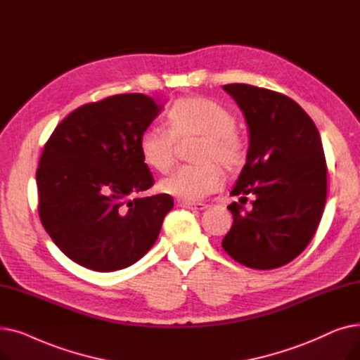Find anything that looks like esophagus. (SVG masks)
<instances>
[{
    "label": "esophagus",
    "instance_id": "esophagus-1",
    "mask_svg": "<svg viewBox=\"0 0 360 360\" xmlns=\"http://www.w3.org/2000/svg\"><path fill=\"white\" fill-rule=\"evenodd\" d=\"M179 205L181 207H184V209H190V210H204V209H207V205L205 202H190V201H179Z\"/></svg>",
    "mask_w": 360,
    "mask_h": 360
}]
</instances>
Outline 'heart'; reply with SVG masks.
<instances>
[{
	"label": "heart",
	"mask_w": 360,
	"mask_h": 360,
	"mask_svg": "<svg viewBox=\"0 0 360 360\" xmlns=\"http://www.w3.org/2000/svg\"><path fill=\"white\" fill-rule=\"evenodd\" d=\"M169 128L148 127L139 139L143 162L167 172L175 160L176 144L198 139L195 160L174 170L159 184L160 191L182 201H195L217 191L223 184V170L233 174L247 160V144L235 131L236 120L224 106L205 98H184L167 112Z\"/></svg>",
	"instance_id": "heart-1"
}]
</instances>
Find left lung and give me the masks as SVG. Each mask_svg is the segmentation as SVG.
I'll use <instances>...</instances> for the list:
<instances>
[{
  "label": "left lung",
  "instance_id": "1",
  "mask_svg": "<svg viewBox=\"0 0 360 360\" xmlns=\"http://www.w3.org/2000/svg\"><path fill=\"white\" fill-rule=\"evenodd\" d=\"M223 89L236 101L250 128V148L231 195L233 224L223 250L245 267L285 266L314 238L327 198V163L318 128L285 94L233 83ZM248 196L253 207L245 211Z\"/></svg>",
  "mask_w": 360,
  "mask_h": 360
}]
</instances>
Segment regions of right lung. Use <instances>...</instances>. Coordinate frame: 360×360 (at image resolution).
<instances>
[{
	"instance_id": "right-lung-1",
	"label": "right lung",
	"mask_w": 360,
	"mask_h": 360,
	"mask_svg": "<svg viewBox=\"0 0 360 360\" xmlns=\"http://www.w3.org/2000/svg\"><path fill=\"white\" fill-rule=\"evenodd\" d=\"M160 110L143 93L86 103L56 125L44 147L37 212L56 247L86 269L108 273L137 262L172 210L167 194L136 197L155 184L139 139Z\"/></svg>"
}]
</instances>
